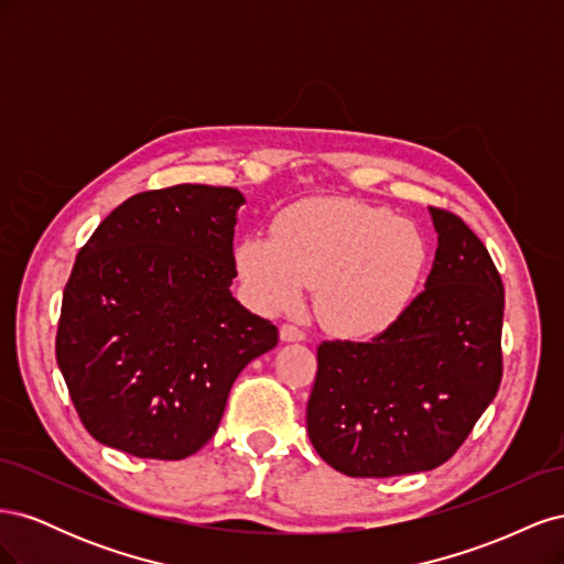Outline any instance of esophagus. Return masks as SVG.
Segmentation results:
<instances>
[{
	"label": "esophagus",
	"mask_w": 564,
	"mask_h": 564,
	"mask_svg": "<svg viewBox=\"0 0 564 564\" xmlns=\"http://www.w3.org/2000/svg\"><path fill=\"white\" fill-rule=\"evenodd\" d=\"M305 334L294 327V324H282L280 327V340H284V344H299V340H303Z\"/></svg>",
	"instance_id": "34e87169"
}]
</instances>
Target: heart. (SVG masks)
Returning a JSON list of instances; mask_svg holds the SVG:
<instances>
[{"mask_svg": "<svg viewBox=\"0 0 564 564\" xmlns=\"http://www.w3.org/2000/svg\"><path fill=\"white\" fill-rule=\"evenodd\" d=\"M429 247L412 220L365 202L315 197L280 214L275 237L251 232L235 247L245 292L263 313H286L317 284L324 327L365 338L392 327L419 294Z\"/></svg>", "mask_w": 564, "mask_h": 564, "instance_id": "b5f03b06", "label": "heart"}]
</instances>
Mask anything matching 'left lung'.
<instances>
[{
	"instance_id": "8db88e82",
	"label": "left lung",
	"mask_w": 564,
	"mask_h": 564,
	"mask_svg": "<svg viewBox=\"0 0 564 564\" xmlns=\"http://www.w3.org/2000/svg\"><path fill=\"white\" fill-rule=\"evenodd\" d=\"M429 216L437 251L409 311L367 344L327 340L317 348L308 437L350 477L445 464L501 383L499 272L464 220L433 207Z\"/></svg>"
}]
</instances>
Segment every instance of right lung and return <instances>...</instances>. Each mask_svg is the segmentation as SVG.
Returning <instances> with one entry per match:
<instances>
[{"label": "right lung", "mask_w": 564, "mask_h": 564, "mask_svg": "<svg viewBox=\"0 0 564 564\" xmlns=\"http://www.w3.org/2000/svg\"><path fill=\"white\" fill-rule=\"evenodd\" d=\"M237 187L181 183L129 197L82 247L56 360L100 445L178 460L214 437L240 371L278 327L230 292Z\"/></svg>", "instance_id": "right-lung-1"}]
</instances>
